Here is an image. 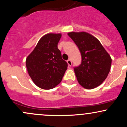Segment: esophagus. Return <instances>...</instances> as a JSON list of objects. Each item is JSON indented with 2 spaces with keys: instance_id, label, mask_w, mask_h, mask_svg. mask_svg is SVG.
<instances>
[{
  "instance_id": "1",
  "label": "esophagus",
  "mask_w": 127,
  "mask_h": 127,
  "mask_svg": "<svg viewBox=\"0 0 127 127\" xmlns=\"http://www.w3.org/2000/svg\"><path fill=\"white\" fill-rule=\"evenodd\" d=\"M67 63L68 65H69V66H71V65H72V60H71L70 59L68 60L67 61Z\"/></svg>"
}]
</instances>
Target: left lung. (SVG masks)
Masks as SVG:
<instances>
[{
  "instance_id": "obj_1",
  "label": "left lung",
  "mask_w": 127,
  "mask_h": 127,
  "mask_svg": "<svg viewBox=\"0 0 127 127\" xmlns=\"http://www.w3.org/2000/svg\"><path fill=\"white\" fill-rule=\"evenodd\" d=\"M68 35L78 46L82 62L74 68L79 84L91 90L101 85L110 72L112 59L100 41L85 32H69Z\"/></svg>"
}]
</instances>
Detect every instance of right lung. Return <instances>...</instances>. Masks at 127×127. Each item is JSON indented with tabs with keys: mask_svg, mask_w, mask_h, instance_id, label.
<instances>
[{
	"mask_svg": "<svg viewBox=\"0 0 127 127\" xmlns=\"http://www.w3.org/2000/svg\"><path fill=\"white\" fill-rule=\"evenodd\" d=\"M61 33H48L42 36L26 59L29 76L36 86L43 90L55 88L62 81L67 63L58 49Z\"/></svg>",
	"mask_w": 127,
	"mask_h": 127,
	"instance_id": "obj_1",
	"label": "right lung"
}]
</instances>
